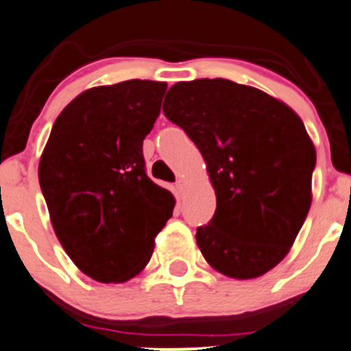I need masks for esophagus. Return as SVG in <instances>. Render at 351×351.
<instances>
[{"mask_svg":"<svg viewBox=\"0 0 351 351\" xmlns=\"http://www.w3.org/2000/svg\"><path fill=\"white\" fill-rule=\"evenodd\" d=\"M175 186H176V190H178V192L182 193V192H185V190H186V186H189V185H186V182H185V180H183V178H180V180H176Z\"/></svg>","mask_w":351,"mask_h":351,"instance_id":"1","label":"esophagus"}]
</instances>
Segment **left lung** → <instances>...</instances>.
Wrapping results in <instances>:
<instances>
[{
	"label": "left lung",
	"mask_w": 351,
	"mask_h": 351,
	"mask_svg": "<svg viewBox=\"0 0 351 351\" xmlns=\"http://www.w3.org/2000/svg\"><path fill=\"white\" fill-rule=\"evenodd\" d=\"M166 118L199 147L216 213L195 240L217 273L254 280L290 252L312 204L315 147L283 101L226 78L178 82Z\"/></svg>",
	"instance_id": "1"
}]
</instances>
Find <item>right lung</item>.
<instances>
[{"instance_id": "right-lung-1", "label": "right lung", "mask_w": 351, "mask_h": 351, "mask_svg": "<svg viewBox=\"0 0 351 351\" xmlns=\"http://www.w3.org/2000/svg\"><path fill=\"white\" fill-rule=\"evenodd\" d=\"M166 87L134 78L84 90L56 118L40 156L54 233L75 266L99 283L137 276L175 209L142 154Z\"/></svg>"}]
</instances>
